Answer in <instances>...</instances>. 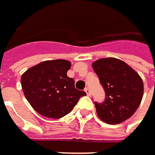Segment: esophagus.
I'll use <instances>...</instances> for the list:
<instances>
[{
  "label": "esophagus",
  "instance_id": "esophagus-1",
  "mask_svg": "<svg viewBox=\"0 0 155 155\" xmlns=\"http://www.w3.org/2000/svg\"><path fill=\"white\" fill-rule=\"evenodd\" d=\"M85 92H86L87 95L88 96H91V90H90V88H89V87H86V88H85Z\"/></svg>",
  "mask_w": 155,
  "mask_h": 155
}]
</instances>
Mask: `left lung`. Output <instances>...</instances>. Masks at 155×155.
Returning <instances> with one entry per match:
<instances>
[{
    "label": "left lung",
    "instance_id": "8db88e82",
    "mask_svg": "<svg viewBox=\"0 0 155 155\" xmlns=\"http://www.w3.org/2000/svg\"><path fill=\"white\" fill-rule=\"evenodd\" d=\"M92 67L105 91L104 103L95 102L99 118L110 124L130 118L143 97L140 76L126 63L115 58L96 60Z\"/></svg>",
    "mask_w": 155,
    "mask_h": 155
}]
</instances>
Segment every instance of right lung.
<instances>
[{
    "label": "right lung",
    "instance_id": "right-lung-1",
    "mask_svg": "<svg viewBox=\"0 0 155 155\" xmlns=\"http://www.w3.org/2000/svg\"><path fill=\"white\" fill-rule=\"evenodd\" d=\"M71 63L65 59L46 60L28 69L21 77L24 96L32 108L49 118L68 114L86 93L74 87L67 73Z\"/></svg>",
    "mask_w": 155,
    "mask_h": 155
}]
</instances>
